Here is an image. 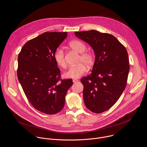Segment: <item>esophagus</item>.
I'll list each match as a JSON object with an SVG mask.
<instances>
[{"mask_svg": "<svg viewBox=\"0 0 147 147\" xmlns=\"http://www.w3.org/2000/svg\"><path fill=\"white\" fill-rule=\"evenodd\" d=\"M78 80H77V79H73V82H74V83H76V82H78Z\"/></svg>", "mask_w": 147, "mask_h": 147, "instance_id": "obj_1", "label": "esophagus"}]
</instances>
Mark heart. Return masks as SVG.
<instances>
[{
	"mask_svg": "<svg viewBox=\"0 0 147 147\" xmlns=\"http://www.w3.org/2000/svg\"><path fill=\"white\" fill-rule=\"evenodd\" d=\"M69 45L73 50L81 54L78 61L81 63L70 67L68 70L64 73V76L67 78H78L85 73L87 70L86 66L91 67L93 65L94 58L90 53L84 52L86 50V46L82 42L73 40L69 43ZM54 58L59 66L63 68L66 67L65 53L62 48H58L57 49L54 54Z\"/></svg>",
	"mask_w": 147,
	"mask_h": 147,
	"instance_id": "1",
	"label": "heart"
}]
</instances>
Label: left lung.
<instances>
[{
    "instance_id": "left-lung-1",
    "label": "left lung",
    "mask_w": 147,
    "mask_h": 147,
    "mask_svg": "<svg viewBox=\"0 0 147 147\" xmlns=\"http://www.w3.org/2000/svg\"><path fill=\"white\" fill-rule=\"evenodd\" d=\"M74 34L89 44L95 55L91 74L81 80L85 105L93 113H102L118 101L126 88L129 71L127 52L110 34L95 30Z\"/></svg>"
}]
</instances>
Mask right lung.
Returning <instances> with one entry per match:
<instances>
[{"label": "right lung", "mask_w": 147, "mask_h": 147, "mask_svg": "<svg viewBox=\"0 0 147 147\" xmlns=\"http://www.w3.org/2000/svg\"><path fill=\"white\" fill-rule=\"evenodd\" d=\"M67 32H45L24 44L18 57L17 76L30 104L38 111L52 115L62 110L72 79L61 80L54 58Z\"/></svg>", "instance_id": "1"}]
</instances>
